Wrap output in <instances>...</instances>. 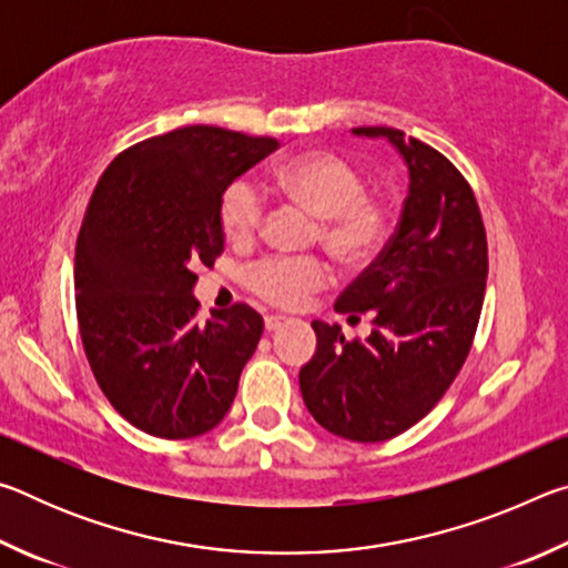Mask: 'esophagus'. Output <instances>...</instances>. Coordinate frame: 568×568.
I'll list each match as a JSON object with an SVG mask.
<instances>
[{"label":"esophagus","mask_w":568,"mask_h":568,"mask_svg":"<svg viewBox=\"0 0 568 568\" xmlns=\"http://www.w3.org/2000/svg\"><path fill=\"white\" fill-rule=\"evenodd\" d=\"M285 323H287L285 315H267V318H265V331L273 333V331H277V328H283Z\"/></svg>","instance_id":"esophagus-1"}]
</instances>
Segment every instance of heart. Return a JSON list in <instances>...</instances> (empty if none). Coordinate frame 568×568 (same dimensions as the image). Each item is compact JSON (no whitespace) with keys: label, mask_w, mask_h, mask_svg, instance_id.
Masks as SVG:
<instances>
[{"label":"heart","mask_w":568,"mask_h":568,"mask_svg":"<svg viewBox=\"0 0 568 568\" xmlns=\"http://www.w3.org/2000/svg\"><path fill=\"white\" fill-rule=\"evenodd\" d=\"M275 185L305 213L318 217V240L343 265H363L378 253L390 227V205L365 192L361 170L328 150H311L277 165ZM263 190L235 178L220 195V225L237 245L253 243L265 223ZM245 283L261 301L295 311L331 283V267L315 255L263 257L247 267Z\"/></svg>","instance_id":"1"}]
</instances>
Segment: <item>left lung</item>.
Masks as SVG:
<instances>
[{"label":"left lung","instance_id":"8db88e82","mask_svg":"<svg viewBox=\"0 0 568 568\" xmlns=\"http://www.w3.org/2000/svg\"><path fill=\"white\" fill-rule=\"evenodd\" d=\"M388 138L408 165V197L388 245L345 287L335 311L361 321L368 338L313 321L318 351L301 368L311 416L331 434L381 444L428 416L456 381L484 307L488 245L474 190L448 158L393 128H355Z\"/></svg>","mask_w":568,"mask_h":568}]
</instances>
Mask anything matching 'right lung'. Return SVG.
<instances>
[{"label":"right lung","instance_id":"right-lung-1","mask_svg":"<svg viewBox=\"0 0 568 568\" xmlns=\"http://www.w3.org/2000/svg\"><path fill=\"white\" fill-rule=\"evenodd\" d=\"M277 150L213 124L148 138L114 158L84 210L74 305L104 398L150 436L195 438L225 418L263 335L245 303L200 323L197 267L223 255L220 195Z\"/></svg>","mask_w":568,"mask_h":568}]
</instances>
